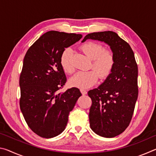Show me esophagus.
<instances>
[{
	"label": "esophagus",
	"instance_id": "1",
	"mask_svg": "<svg viewBox=\"0 0 156 156\" xmlns=\"http://www.w3.org/2000/svg\"><path fill=\"white\" fill-rule=\"evenodd\" d=\"M80 92L83 95H85V94H87V90H85V89H83V88H80Z\"/></svg>",
	"mask_w": 156,
	"mask_h": 156
}]
</instances>
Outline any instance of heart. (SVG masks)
<instances>
[{
	"mask_svg": "<svg viewBox=\"0 0 156 156\" xmlns=\"http://www.w3.org/2000/svg\"><path fill=\"white\" fill-rule=\"evenodd\" d=\"M81 50L91 60V68L94 69L80 72L69 79V83L73 87L88 88L96 83L99 76L103 79L110 74L115 64V56L110 49H105L101 44L87 42L81 46ZM72 50L65 49L60 56V65L64 72L69 74L73 73L74 67L72 63Z\"/></svg>",
	"mask_w": 156,
	"mask_h": 156,
	"instance_id": "b5f03b06",
	"label": "heart"
}]
</instances>
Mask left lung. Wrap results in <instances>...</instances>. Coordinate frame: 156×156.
Masks as SVG:
<instances>
[{"label":"left lung","instance_id":"obj_1","mask_svg":"<svg viewBox=\"0 0 156 156\" xmlns=\"http://www.w3.org/2000/svg\"><path fill=\"white\" fill-rule=\"evenodd\" d=\"M87 39L104 42L115 56L110 74L96 89L88 91L92 104L89 110L90 127L105 138H113L127 128L138 96V65L129 44L112 31L94 32Z\"/></svg>","mask_w":156,"mask_h":156}]
</instances>
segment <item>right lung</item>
<instances>
[{"label":"right lung","instance_id":"1","mask_svg":"<svg viewBox=\"0 0 156 156\" xmlns=\"http://www.w3.org/2000/svg\"><path fill=\"white\" fill-rule=\"evenodd\" d=\"M82 37L47 31L25 56L19 80L20 108L29 127L42 138H54L65 130L69 112L82 95L76 87L59 92L67 81L60 56Z\"/></svg>","mask_w":156,"mask_h":156}]
</instances>
